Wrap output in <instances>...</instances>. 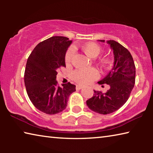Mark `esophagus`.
<instances>
[{
    "label": "esophagus",
    "mask_w": 153,
    "mask_h": 153,
    "mask_svg": "<svg viewBox=\"0 0 153 153\" xmlns=\"http://www.w3.org/2000/svg\"><path fill=\"white\" fill-rule=\"evenodd\" d=\"M84 87L82 86H76V90H81Z\"/></svg>",
    "instance_id": "esophagus-1"
}]
</instances>
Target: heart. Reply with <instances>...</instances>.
I'll return each mask as SVG.
<instances>
[{
	"instance_id": "b5f03b06",
	"label": "heart",
	"mask_w": 153,
	"mask_h": 153,
	"mask_svg": "<svg viewBox=\"0 0 153 153\" xmlns=\"http://www.w3.org/2000/svg\"><path fill=\"white\" fill-rule=\"evenodd\" d=\"M80 48L87 56L91 58L97 57L101 51L100 46L94 42L84 43L80 46ZM72 57H73V51L71 49H69L67 51L65 58L67 65H69L71 63ZM98 77H99V73L94 68L77 69L73 74L74 79L81 85L89 84L98 79Z\"/></svg>"
}]
</instances>
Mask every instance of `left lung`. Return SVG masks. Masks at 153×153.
I'll list each match as a JSON object with an SVG mask.
<instances>
[{"label": "left lung", "mask_w": 153, "mask_h": 153, "mask_svg": "<svg viewBox=\"0 0 153 153\" xmlns=\"http://www.w3.org/2000/svg\"><path fill=\"white\" fill-rule=\"evenodd\" d=\"M98 41L105 42L103 40ZM107 43L113 52V67L98 84H107L110 89L105 94L94 90L93 97L86 100L90 109L103 115L115 112L125 104L134 86L136 76L135 65L128 49L115 40H107Z\"/></svg>", "instance_id": "obj_1"}]
</instances>
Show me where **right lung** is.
Segmentation results:
<instances>
[{
    "instance_id": "add662e5",
    "label": "right lung",
    "mask_w": 153,
    "mask_h": 153,
    "mask_svg": "<svg viewBox=\"0 0 153 153\" xmlns=\"http://www.w3.org/2000/svg\"><path fill=\"white\" fill-rule=\"evenodd\" d=\"M72 42L68 38L53 36L40 42L27 59L24 74L31 102L42 112L54 115L65 109L69 96L76 91L70 82L57 86V70L65 67V54Z\"/></svg>"
}]
</instances>
